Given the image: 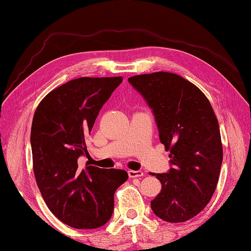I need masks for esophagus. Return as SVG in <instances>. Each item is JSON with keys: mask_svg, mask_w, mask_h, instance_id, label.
<instances>
[{"mask_svg": "<svg viewBox=\"0 0 251 251\" xmlns=\"http://www.w3.org/2000/svg\"><path fill=\"white\" fill-rule=\"evenodd\" d=\"M128 176L130 178H140L143 176L142 170H128Z\"/></svg>", "mask_w": 251, "mask_h": 251, "instance_id": "esophagus-1", "label": "esophagus"}]
</instances>
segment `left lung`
<instances>
[{"label":"left lung","mask_w":251,"mask_h":251,"mask_svg":"<svg viewBox=\"0 0 251 251\" xmlns=\"http://www.w3.org/2000/svg\"><path fill=\"white\" fill-rule=\"evenodd\" d=\"M154 115L160 142L170 151L168 173L151 174L161 182L151 201L167 222L188 221L211 201L223 159L221 134L208 99L177 74L155 72L128 78Z\"/></svg>","instance_id":"8db88e82"}]
</instances>
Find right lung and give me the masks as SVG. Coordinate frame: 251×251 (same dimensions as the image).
<instances>
[{
  "label": "right lung",
  "instance_id": "right-lung-1",
  "mask_svg": "<svg viewBox=\"0 0 251 251\" xmlns=\"http://www.w3.org/2000/svg\"><path fill=\"white\" fill-rule=\"evenodd\" d=\"M123 82L116 77H80L50 91L33 115V173L50 212L75 229H96L109 221L114 194L127 180L125 170L78 167L87 155L85 137L100 109Z\"/></svg>",
  "mask_w": 251,
  "mask_h": 251
}]
</instances>
